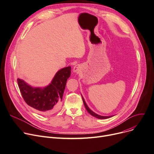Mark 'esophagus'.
<instances>
[{"instance_id": "1", "label": "esophagus", "mask_w": 154, "mask_h": 154, "mask_svg": "<svg viewBox=\"0 0 154 154\" xmlns=\"http://www.w3.org/2000/svg\"><path fill=\"white\" fill-rule=\"evenodd\" d=\"M73 70H74V72L75 73H79L80 70H81V67H80L79 65H76L75 66H74Z\"/></svg>"}]
</instances>
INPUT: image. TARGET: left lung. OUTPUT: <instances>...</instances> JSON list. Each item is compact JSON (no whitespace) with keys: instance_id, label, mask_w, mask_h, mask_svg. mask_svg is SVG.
<instances>
[{"instance_id":"obj_1","label":"left lung","mask_w":154,"mask_h":154,"mask_svg":"<svg viewBox=\"0 0 154 154\" xmlns=\"http://www.w3.org/2000/svg\"><path fill=\"white\" fill-rule=\"evenodd\" d=\"M82 100H83V102H84V106H85L86 110H87V112H88V113H89L90 114H91L92 116H94V117H96V118H97V119H108V118H110V117H112V116H99V115H98V114H95V113H94L93 111H92L88 107L87 105L86 104V103H85V100H84V99L83 97H82Z\"/></svg>"}]
</instances>
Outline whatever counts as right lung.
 <instances>
[{
  "label": "right lung",
  "mask_w": 154,
  "mask_h": 154,
  "mask_svg": "<svg viewBox=\"0 0 154 154\" xmlns=\"http://www.w3.org/2000/svg\"><path fill=\"white\" fill-rule=\"evenodd\" d=\"M71 67H67L56 73L51 83L45 87H33L17 79L22 97L27 105L45 114H52L58 110Z\"/></svg>",
  "instance_id": "right-lung-1"
}]
</instances>
